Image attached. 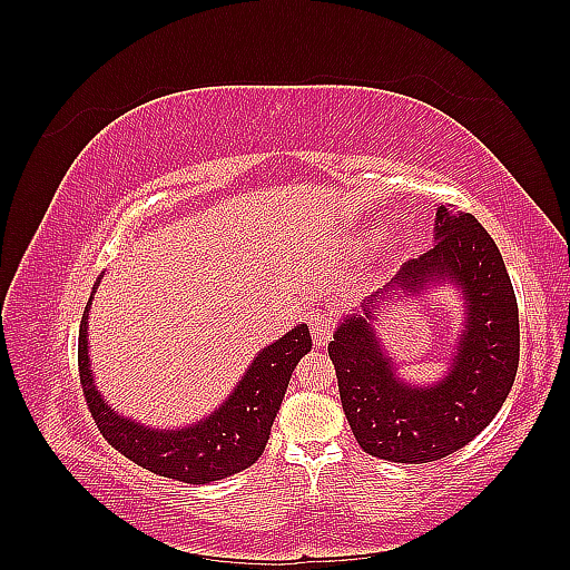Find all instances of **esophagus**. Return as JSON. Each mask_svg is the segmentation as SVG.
Here are the masks:
<instances>
[{
  "label": "esophagus",
  "instance_id": "obj_1",
  "mask_svg": "<svg viewBox=\"0 0 570 570\" xmlns=\"http://www.w3.org/2000/svg\"><path fill=\"white\" fill-rule=\"evenodd\" d=\"M308 327H312V340L316 347H325V344L333 337L335 323L325 312H316L312 318H308Z\"/></svg>",
  "mask_w": 570,
  "mask_h": 570
}]
</instances>
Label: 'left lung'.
I'll use <instances>...</instances> for the list:
<instances>
[{
    "label": "left lung",
    "instance_id": "8db88e82",
    "mask_svg": "<svg viewBox=\"0 0 570 570\" xmlns=\"http://www.w3.org/2000/svg\"><path fill=\"white\" fill-rule=\"evenodd\" d=\"M454 282L466 299V323L453 371L438 386L416 389L393 375L372 333L376 308L396 294ZM519 304L494 239L475 216L438 206L435 245L406 262L342 318L331 354L344 416L361 450L394 463H428L454 454L502 409L519 371Z\"/></svg>",
    "mask_w": 570,
    "mask_h": 570
}]
</instances>
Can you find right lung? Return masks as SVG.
<instances>
[{
  "label": "right lung",
  "mask_w": 570,
  "mask_h": 570,
  "mask_svg": "<svg viewBox=\"0 0 570 570\" xmlns=\"http://www.w3.org/2000/svg\"><path fill=\"white\" fill-rule=\"evenodd\" d=\"M99 281L101 275L92 292H97ZM92 299L90 295L78 335L80 385L99 433L114 450L151 473L189 482V485H204V482L245 471L264 454L292 371L306 352H312V335L304 323L258 352L233 394L209 416L187 428L154 430L118 416L95 387L88 356V316Z\"/></svg>",
  "instance_id": "right-lung-1"
}]
</instances>
